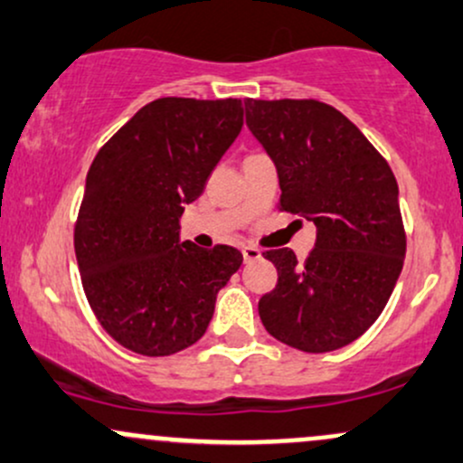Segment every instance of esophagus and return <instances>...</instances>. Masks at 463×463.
I'll return each mask as SVG.
<instances>
[{
	"label": "esophagus",
	"instance_id": "34e87169",
	"mask_svg": "<svg viewBox=\"0 0 463 463\" xmlns=\"http://www.w3.org/2000/svg\"><path fill=\"white\" fill-rule=\"evenodd\" d=\"M241 252H243V261L246 263L259 261V259H261V250L254 248V246H243Z\"/></svg>",
	"mask_w": 463,
	"mask_h": 463
}]
</instances>
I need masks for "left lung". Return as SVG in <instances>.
<instances>
[{"instance_id": "left-lung-1", "label": "left lung", "mask_w": 463, "mask_h": 463, "mask_svg": "<svg viewBox=\"0 0 463 463\" xmlns=\"http://www.w3.org/2000/svg\"><path fill=\"white\" fill-rule=\"evenodd\" d=\"M246 126L279 174V206L317 228L305 263L269 250L279 283L259 300L272 337L331 353L361 337L385 309L405 259L398 184L348 117L316 99H246Z\"/></svg>"}]
</instances>
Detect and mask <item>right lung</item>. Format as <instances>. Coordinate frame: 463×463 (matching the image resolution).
Wrapping results in <instances>:
<instances>
[{
	"label": "right lung",
	"mask_w": 463,
	"mask_h": 463,
	"mask_svg": "<svg viewBox=\"0 0 463 463\" xmlns=\"http://www.w3.org/2000/svg\"><path fill=\"white\" fill-rule=\"evenodd\" d=\"M241 126V99L161 98L93 158L73 246L95 317L132 353L167 357L198 342L243 261L232 246L180 239L184 204L200 198Z\"/></svg>",
	"instance_id": "right-lung-1"
}]
</instances>
